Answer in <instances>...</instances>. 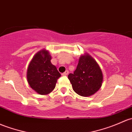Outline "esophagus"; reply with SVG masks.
I'll return each mask as SVG.
<instances>
[{
    "instance_id": "obj_1",
    "label": "esophagus",
    "mask_w": 132,
    "mask_h": 132,
    "mask_svg": "<svg viewBox=\"0 0 132 132\" xmlns=\"http://www.w3.org/2000/svg\"><path fill=\"white\" fill-rule=\"evenodd\" d=\"M68 73H69V71H68V70H66V71L64 72V73H62V75H63V76H66V75H68Z\"/></svg>"
}]
</instances>
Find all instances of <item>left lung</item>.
Returning a JSON list of instances; mask_svg holds the SVG:
<instances>
[{
  "instance_id": "left-lung-1",
  "label": "left lung",
  "mask_w": 132,
  "mask_h": 132,
  "mask_svg": "<svg viewBox=\"0 0 132 132\" xmlns=\"http://www.w3.org/2000/svg\"><path fill=\"white\" fill-rule=\"evenodd\" d=\"M68 77L73 90L83 97L90 96L99 90L103 80L99 65L88 54L81 55L77 69Z\"/></svg>"
}]
</instances>
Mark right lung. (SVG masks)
<instances>
[{
	"mask_svg": "<svg viewBox=\"0 0 132 132\" xmlns=\"http://www.w3.org/2000/svg\"><path fill=\"white\" fill-rule=\"evenodd\" d=\"M48 51L42 50L36 54L27 71V80L31 88L41 95H45L54 89L61 74L51 62Z\"/></svg>",
	"mask_w": 132,
	"mask_h": 132,
	"instance_id": "right-lung-1",
	"label": "right lung"
}]
</instances>
